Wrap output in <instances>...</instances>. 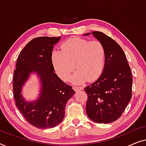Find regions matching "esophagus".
<instances>
[{"label": "esophagus", "mask_w": 146, "mask_h": 146, "mask_svg": "<svg viewBox=\"0 0 146 146\" xmlns=\"http://www.w3.org/2000/svg\"><path fill=\"white\" fill-rule=\"evenodd\" d=\"M83 89V86H75V87H73V89L75 91H79V90H82Z\"/></svg>", "instance_id": "esophagus-1"}]
</instances>
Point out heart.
Returning <instances> with one entry per match:
<instances>
[{"instance_id": "obj_1", "label": "heart", "mask_w": 146, "mask_h": 146, "mask_svg": "<svg viewBox=\"0 0 146 146\" xmlns=\"http://www.w3.org/2000/svg\"><path fill=\"white\" fill-rule=\"evenodd\" d=\"M105 61V48L98 40L71 38L63 43L61 51L52 53L53 66L61 79L67 81L75 67L78 69L71 77L75 84L97 79L104 70Z\"/></svg>"}]
</instances>
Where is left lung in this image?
<instances>
[{
	"mask_svg": "<svg viewBox=\"0 0 146 146\" xmlns=\"http://www.w3.org/2000/svg\"><path fill=\"white\" fill-rule=\"evenodd\" d=\"M91 34L104 45L106 61L100 77L85 88L88 96L86 112L93 122L108 124L120 118L130 101L132 72L124 51L113 39L100 32Z\"/></svg>",
	"mask_w": 146,
	"mask_h": 146,
	"instance_id": "obj_1",
	"label": "left lung"
}]
</instances>
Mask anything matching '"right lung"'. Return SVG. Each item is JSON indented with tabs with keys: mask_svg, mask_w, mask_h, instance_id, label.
Instances as JSON below:
<instances>
[{
	"mask_svg": "<svg viewBox=\"0 0 146 146\" xmlns=\"http://www.w3.org/2000/svg\"><path fill=\"white\" fill-rule=\"evenodd\" d=\"M61 37H39L26 44L18 55L14 72L13 93L16 105L30 124L38 128H51L62 122L67 102L75 92L54 73L52 62L53 46ZM36 73L40 79L37 99L27 102L22 87L30 75Z\"/></svg>",
	"mask_w": 146,
	"mask_h": 146,
	"instance_id": "obj_1",
	"label": "right lung"
}]
</instances>
